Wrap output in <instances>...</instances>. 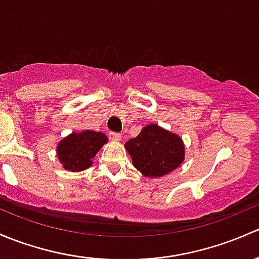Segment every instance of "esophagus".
<instances>
[{
  "label": "esophagus",
  "mask_w": 259,
  "mask_h": 259,
  "mask_svg": "<svg viewBox=\"0 0 259 259\" xmlns=\"http://www.w3.org/2000/svg\"><path fill=\"white\" fill-rule=\"evenodd\" d=\"M108 137H110V140H112V141H121L122 136L119 135V133L110 132V135H108Z\"/></svg>",
  "instance_id": "1"
}]
</instances>
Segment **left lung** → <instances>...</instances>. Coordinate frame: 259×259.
Here are the masks:
<instances>
[{
	"label": "left lung",
	"instance_id": "left-lung-1",
	"mask_svg": "<svg viewBox=\"0 0 259 259\" xmlns=\"http://www.w3.org/2000/svg\"><path fill=\"white\" fill-rule=\"evenodd\" d=\"M124 148L132 158L133 166L149 178L169 175L185 161L182 138L156 123L143 127L137 137L126 142Z\"/></svg>",
	"mask_w": 259,
	"mask_h": 259
}]
</instances>
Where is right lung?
<instances>
[{
  "mask_svg": "<svg viewBox=\"0 0 259 259\" xmlns=\"http://www.w3.org/2000/svg\"><path fill=\"white\" fill-rule=\"evenodd\" d=\"M107 142V136L102 132L92 130L72 132L58 142L56 153L66 170L81 172L92 166L97 152Z\"/></svg>",
  "mask_w": 259,
  "mask_h": 259,
  "instance_id": "1",
  "label": "right lung"
}]
</instances>
